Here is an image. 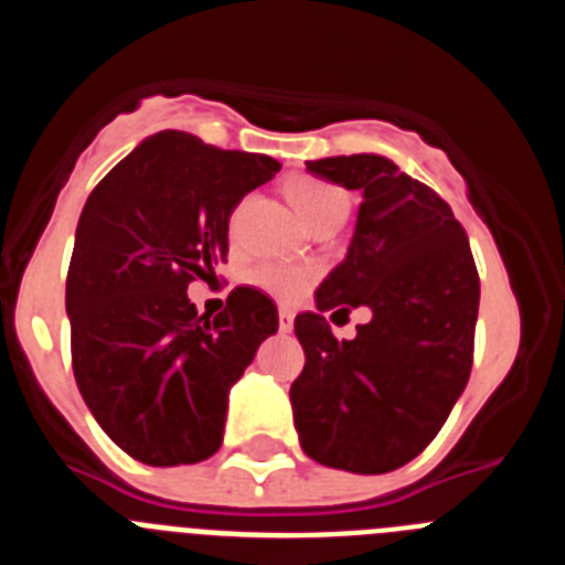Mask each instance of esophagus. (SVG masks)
<instances>
[{"label":"esophagus","mask_w":565,"mask_h":565,"mask_svg":"<svg viewBox=\"0 0 565 565\" xmlns=\"http://www.w3.org/2000/svg\"><path fill=\"white\" fill-rule=\"evenodd\" d=\"M279 331H282V333L294 331V311H291V308H279Z\"/></svg>","instance_id":"obj_1"}]
</instances>
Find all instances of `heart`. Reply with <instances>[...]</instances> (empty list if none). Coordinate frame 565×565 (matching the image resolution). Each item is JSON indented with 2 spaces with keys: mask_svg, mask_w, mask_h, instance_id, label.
<instances>
[{
  "mask_svg": "<svg viewBox=\"0 0 565 565\" xmlns=\"http://www.w3.org/2000/svg\"><path fill=\"white\" fill-rule=\"evenodd\" d=\"M288 198L308 226L326 217H348V194L339 186L319 178H297L288 183ZM317 279L313 266H282V263H263L248 271V282L259 291L271 294L279 302H297Z\"/></svg>",
  "mask_w": 565,
  "mask_h": 565,
  "instance_id": "heart-1",
  "label": "heart"
}]
</instances>
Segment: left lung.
<instances>
[{
  "label": "left lung",
  "mask_w": 565,
  "mask_h": 565,
  "mask_svg": "<svg viewBox=\"0 0 565 565\" xmlns=\"http://www.w3.org/2000/svg\"><path fill=\"white\" fill-rule=\"evenodd\" d=\"M308 172L362 192L351 246L294 319L306 367L291 384L306 456L382 476L438 436L472 371L481 282L469 239L430 186L382 154L308 161ZM367 305L374 319L339 343L321 313Z\"/></svg>",
  "instance_id": "8db88e82"
}]
</instances>
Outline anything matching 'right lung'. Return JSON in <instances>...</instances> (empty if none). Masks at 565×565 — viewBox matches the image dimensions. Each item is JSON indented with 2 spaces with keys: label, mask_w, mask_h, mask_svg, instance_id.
<instances>
[{
  "label": "right lung",
  "mask_w": 565,
  "mask_h": 565,
  "mask_svg": "<svg viewBox=\"0 0 565 565\" xmlns=\"http://www.w3.org/2000/svg\"><path fill=\"white\" fill-rule=\"evenodd\" d=\"M274 172L268 154L167 129L84 203L64 299L73 373L102 430L135 461L178 467L221 450L228 391L277 333V306L257 288H234L214 319L186 297L226 259L234 206Z\"/></svg>",
  "instance_id": "1"
}]
</instances>
